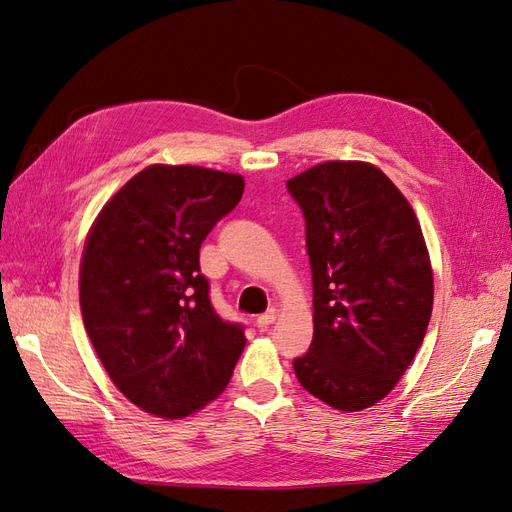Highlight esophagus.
Instances as JSON below:
<instances>
[{
	"instance_id": "34e87169",
	"label": "esophagus",
	"mask_w": 512,
	"mask_h": 512,
	"mask_svg": "<svg viewBox=\"0 0 512 512\" xmlns=\"http://www.w3.org/2000/svg\"><path fill=\"white\" fill-rule=\"evenodd\" d=\"M277 316H280V312H277V309H275V307H271L267 314H262V316H258L256 324H258V327H260V329H267V327H269V324H273V322L277 320Z\"/></svg>"
}]
</instances>
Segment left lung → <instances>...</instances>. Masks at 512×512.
Listing matches in <instances>:
<instances>
[{
    "mask_svg": "<svg viewBox=\"0 0 512 512\" xmlns=\"http://www.w3.org/2000/svg\"><path fill=\"white\" fill-rule=\"evenodd\" d=\"M286 188L305 218L312 346L292 361L307 393L356 412L393 391L423 344L433 273L416 215L367 162H322Z\"/></svg>",
    "mask_w": 512,
    "mask_h": 512,
    "instance_id": "left-lung-1",
    "label": "left lung"
}]
</instances>
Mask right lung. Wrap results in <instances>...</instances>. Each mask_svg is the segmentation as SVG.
Wrapping results in <instances>:
<instances>
[{
  "mask_svg": "<svg viewBox=\"0 0 512 512\" xmlns=\"http://www.w3.org/2000/svg\"><path fill=\"white\" fill-rule=\"evenodd\" d=\"M241 175L153 164L108 200L81 260L85 331L117 389L181 418L218 397L245 348L209 301L200 243L239 205Z\"/></svg>",
  "mask_w": 512,
  "mask_h": 512,
  "instance_id": "1",
  "label": "right lung"
}]
</instances>
